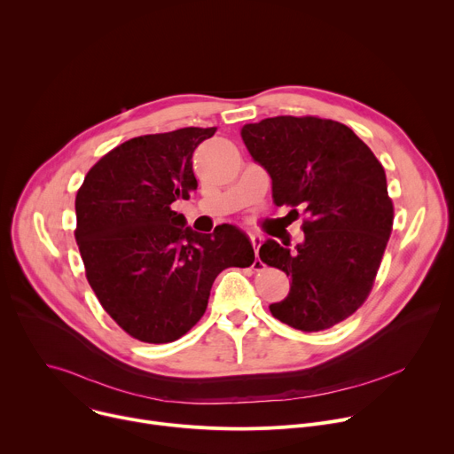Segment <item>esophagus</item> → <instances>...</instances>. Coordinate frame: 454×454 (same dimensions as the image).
<instances>
[{
    "label": "esophagus",
    "mask_w": 454,
    "mask_h": 454,
    "mask_svg": "<svg viewBox=\"0 0 454 454\" xmlns=\"http://www.w3.org/2000/svg\"><path fill=\"white\" fill-rule=\"evenodd\" d=\"M249 239H251V244H253V247H254V251H256V254H258V247H261L264 237H262L261 233H249ZM262 268H264L262 261H258V258H256V261L253 262V270L258 271V270H262Z\"/></svg>",
    "instance_id": "34e87169"
}]
</instances>
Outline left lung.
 Here are the masks:
<instances>
[{
    "label": "left lung",
    "mask_w": 454,
    "mask_h": 454,
    "mask_svg": "<svg viewBox=\"0 0 454 454\" xmlns=\"http://www.w3.org/2000/svg\"><path fill=\"white\" fill-rule=\"evenodd\" d=\"M273 183L278 207L303 210V240L268 239L258 254L291 278L271 314L303 333L334 327L366 300L394 224L386 174L350 127L316 116H275L240 129Z\"/></svg>",
    "instance_id": "obj_1"
}]
</instances>
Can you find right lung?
<instances>
[{
    "mask_svg": "<svg viewBox=\"0 0 454 454\" xmlns=\"http://www.w3.org/2000/svg\"><path fill=\"white\" fill-rule=\"evenodd\" d=\"M215 127H184L129 140L91 167L77 192L75 239L86 277L106 312L145 343H170L207 310L226 268H249V237L231 224L214 233L172 210L198 188L196 147Z\"/></svg>",
    "mask_w": 454,
    "mask_h": 454,
    "instance_id": "1",
    "label": "right lung"
}]
</instances>
